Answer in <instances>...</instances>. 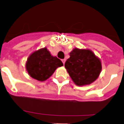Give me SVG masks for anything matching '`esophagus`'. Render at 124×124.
<instances>
[{"label":"esophagus","instance_id":"obj_1","mask_svg":"<svg viewBox=\"0 0 124 124\" xmlns=\"http://www.w3.org/2000/svg\"><path fill=\"white\" fill-rule=\"evenodd\" d=\"M62 62H63V64H64L65 62H66V59H63V60H62Z\"/></svg>","mask_w":124,"mask_h":124}]
</instances>
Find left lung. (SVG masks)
Returning a JSON list of instances; mask_svg holds the SVG:
<instances>
[{
  "mask_svg": "<svg viewBox=\"0 0 124 124\" xmlns=\"http://www.w3.org/2000/svg\"><path fill=\"white\" fill-rule=\"evenodd\" d=\"M64 66L76 85L86 86L93 83L101 70V60L89 49L75 48L70 52V58Z\"/></svg>",
  "mask_w": 124,
  "mask_h": 124,
  "instance_id": "1",
  "label": "left lung"
}]
</instances>
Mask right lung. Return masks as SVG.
<instances>
[{
    "label": "right lung",
    "mask_w": 124,
    "mask_h": 124,
    "mask_svg": "<svg viewBox=\"0 0 124 124\" xmlns=\"http://www.w3.org/2000/svg\"><path fill=\"white\" fill-rule=\"evenodd\" d=\"M62 66V61L52 56L46 47L33 52L26 62V69L29 76L40 82L48 79L58 68Z\"/></svg>",
    "instance_id": "right-lung-1"
}]
</instances>
